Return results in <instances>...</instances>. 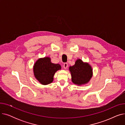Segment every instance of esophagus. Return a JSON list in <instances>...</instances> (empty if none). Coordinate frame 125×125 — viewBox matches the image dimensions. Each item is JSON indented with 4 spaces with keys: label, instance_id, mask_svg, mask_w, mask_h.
<instances>
[{
    "label": "esophagus",
    "instance_id": "obj_1",
    "mask_svg": "<svg viewBox=\"0 0 125 125\" xmlns=\"http://www.w3.org/2000/svg\"><path fill=\"white\" fill-rule=\"evenodd\" d=\"M68 67V64L67 63H64L63 64V67L64 69H66Z\"/></svg>",
    "mask_w": 125,
    "mask_h": 125
}]
</instances>
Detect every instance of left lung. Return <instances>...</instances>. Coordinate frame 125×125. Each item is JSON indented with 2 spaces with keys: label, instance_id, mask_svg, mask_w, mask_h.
Returning a JSON list of instances; mask_svg holds the SVG:
<instances>
[{
  "label": "left lung",
  "instance_id": "left-lung-1",
  "mask_svg": "<svg viewBox=\"0 0 125 125\" xmlns=\"http://www.w3.org/2000/svg\"><path fill=\"white\" fill-rule=\"evenodd\" d=\"M72 82L78 85L87 83L92 76V69L88 63L78 59L74 65L69 67Z\"/></svg>",
  "mask_w": 125,
  "mask_h": 125
}]
</instances>
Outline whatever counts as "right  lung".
<instances>
[{"label":"right lung","instance_id":"right-lung-1","mask_svg":"<svg viewBox=\"0 0 125 125\" xmlns=\"http://www.w3.org/2000/svg\"><path fill=\"white\" fill-rule=\"evenodd\" d=\"M61 68L59 64L51 63L50 58L45 57L36 62L33 71L35 77L39 82L42 84H48L53 81L55 73Z\"/></svg>","mask_w":125,"mask_h":125}]
</instances>
